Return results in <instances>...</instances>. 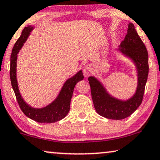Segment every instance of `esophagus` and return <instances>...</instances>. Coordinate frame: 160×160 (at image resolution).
<instances>
[{"label":"esophagus","instance_id":"34e87169","mask_svg":"<svg viewBox=\"0 0 160 160\" xmlns=\"http://www.w3.org/2000/svg\"><path fill=\"white\" fill-rule=\"evenodd\" d=\"M92 70V67L91 65H86L83 68V72L85 75H89L91 74Z\"/></svg>","mask_w":160,"mask_h":160}]
</instances>
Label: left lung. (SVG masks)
<instances>
[{
    "mask_svg": "<svg viewBox=\"0 0 160 160\" xmlns=\"http://www.w3.org/2000/svg\"><path fill=\"white\" fill-rule=\"evenodd\" d=\"M119 51L132 59L137 70L138 85L135 94L127 101H121L108 93L103 85L94 77L88 78L95 111L105 118L121 120L128 117L141 105L149 73L148 52L132 23L127 34L121 43Z\"/></svg>",
    "mask_w": 160,
    "mask_h": 160,
    "instance_id": "1",
    "label": "left lung"
}]
</instances>
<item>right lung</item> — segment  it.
<instances>
[{
    "instance_id": "obj_1",
    "label": "right lung",
    "mask_w": 160,
    "mask_h": 160,
    "mask_svg": "<svg viewBox=\"0 0 160 160\" xmlns=\"http://www.w3.org/2000/svg\"><path fill=\"white\" fill-rule=\"evenodd\" d=\"M34 27L28 26L22 31L21 37L14 44L11 55L10 78L11 85L15 92L16 100L23 113L32 120L39 123H54L60 121L68 115L70 108V101L72 98L74 88L75 85L84 78L82 70L66 81L57 98L48 106L42 108H34L23 101L19 92L17 79H16V61L19 50L27 41L28 35Z\"/></svg>"
}]
</instances>
